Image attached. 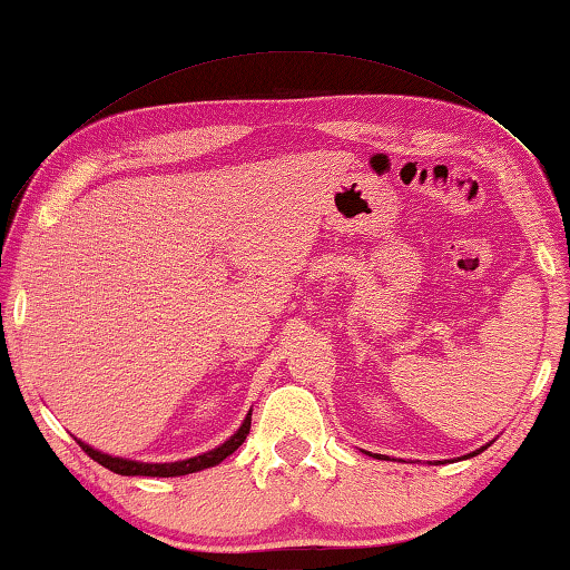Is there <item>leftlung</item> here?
I'll return each instance as SVG.
<instances>
[{
	"label": "left lung",
	"mask_w": 570,
	"mask_h": 570,
	"mask_svg": "<svg viewBox=\"0 0 570 570\" xmlns=\"http://www.w3.org/2000/svg\"><path fill=\"white\" fill-rule=\"evenodd\" d=\"M485 448H488V445H485ZM485 448H480V450H475V452H470V455H465V458H475V455H480V452L485 450ZM372 458H380V455H372Z\"/></svg>",
	"instance_id": "left-lung-1"
}]
</instances>
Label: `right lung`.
Wrapping results in <instances>:
<instances>
[{"instance_id":"right-lung-1","label":"right lung","mask_w":570,"mask_h":570,"mask_svg":"<svg viewBox=\"0 0 570 570\" xmlns=\"http://www.w3.org/2000/svg\"><path fill=\"white\" fill-rule=\"evenodd\" d=\"M250 430V412L246 414V420L240 428L230 435L224 445H218L214 450L204 452V455H196V458H188V460H178V462H138V460H125V458H112V455H105V452L95 450L90 445H85L80 442V448L88 452V455L100 462L102 468H108L112 472H118V475H146V478H178V475H188V472H198V470H206V468H214L218 462H224L230 452H236L240 445H244V440Z\"/></svg>"}]
</instances>
